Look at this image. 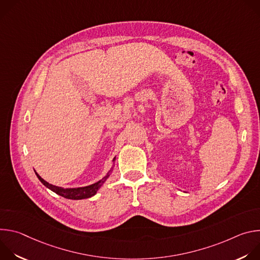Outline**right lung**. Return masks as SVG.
Returning a JSON list of instances; mask_svg holds the SVG:
<instances>
[{"label": "right lung", "instance_id": "right-lung-1", "mask_svg": "<svg viewBox=\"0 0 260 260\" xmlns=\"http://www.w3.org/2000/svg\"><path fill=\"white\" fill-rule=\"evenodd\" d=\"M115 158L113 159V161H115ZM110 172L109 171L107 173V175L100 181L91 184V185H88V186H84V187H78V188H62V187H58V186H55V185H52V184H49L48 182H46L44 179H42L38 173H36L37 177H38V179L42 182L43 185H45V186L47 188H49L50 190H52L53 192H55L56 194L62 197V198H66V199H69V200H83V199H88V198H91L93 197L98 190L101 188L102 185L105 183V181L109 178L110 176Z\"/></svg>", "mask_w": 260, "mask_h": 260}]
</instances>
